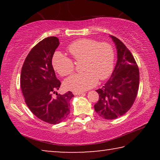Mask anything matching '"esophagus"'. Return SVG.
Returning <instances> with one entry per match:
<instances>
[{"mask_svg":"<svg viewBox=\"0 0 160 160\" xmlns=\"http://www.w3.org/2000/svg\"><path fill=\"white\" fill-rule=\"evenodd\" d=\"M85 94V92H73L74 95H80V94Z\"/></svg>","mask_w":160,"mask_h":160,"instance_id":"1","label":"esophagus"}]
</instances>
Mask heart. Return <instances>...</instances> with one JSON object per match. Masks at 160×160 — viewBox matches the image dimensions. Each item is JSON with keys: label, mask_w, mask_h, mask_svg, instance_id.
Returning <instances> with one entry per match:
<instances>
[{"label": "heart", "mask_w": 160, "mask_h": 160, "mask_svg": "<svg viewBox=\"0 0 160 160\" xmlns=\"http://www.w3.org/2000/svg\"><path fill=\"white\" fill-rule=\"evenodd\" d=\"M69 53L76 61H83L82 73L71 75L65 80L67 90L75 92L86 91L97 85L98 79L106 80L112 73L115 53L107 42L91 39H80L72 42L68 47ZM53 69L61 76L73 72L75 66L71 59L61 52H56L52 58Z\"/></svg>", "instance_id": "obj_1"}]
</instances>
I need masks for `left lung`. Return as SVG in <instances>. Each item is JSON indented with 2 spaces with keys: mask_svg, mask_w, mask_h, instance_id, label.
Segmentation results:
<instances>
[{
  "mask_svg": "<svg viewBox=\"0 0 160 160\" xmlns=\"http://www.w3.org/2000/svg\"><path fill=\"white\" fill-rule=\"evenodd\" d=\"M117 49V62L109 80L97 90L99 101L94 110L104 119H115L131 109L139 88L140 73L133 56L125 44L111 35Z\"/></svg>",
  "mask_w": 160,
  "mask_h": 160,
  "instance_id": "obj_1",
  "label": "left lung"
}]
</instances>
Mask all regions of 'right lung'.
Segmentation results:
<instances>
[{
	"instance_id": "add662e5",
	"label": "right lung",
	"mask_w": 160,
	"mask_h": 160,
	"mask_svg": "<svg viewBox=\"0 0 160 160\" xmlns=\"http://www.w3.org/2000/svg\"><path fill=\"white\" fill-rule=\"evenodd\" d=\"M59 45L56 37H47L29 51L21 70L20 87L27 105L38 118L58 124L70 113L71 92H56L61 86L52 66L53 53ZM56 93V97L52 94Z\"/></svg>"
}]
</instances>
